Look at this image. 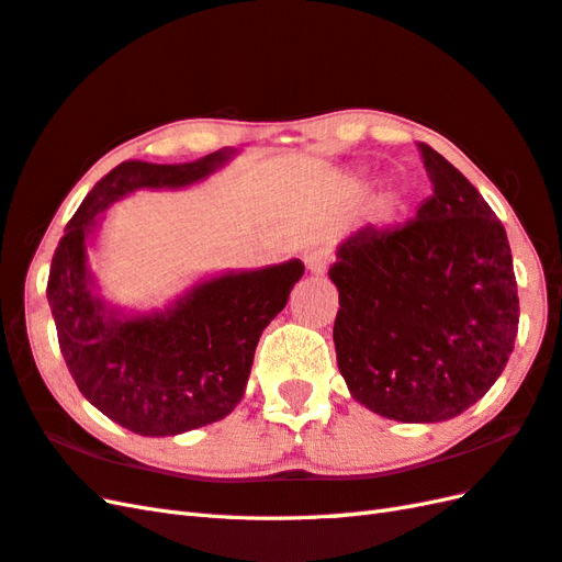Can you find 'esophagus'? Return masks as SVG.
<instances>
[{
  "label": "esophagus",
  "instance_id": "34e87169",
  "mask_svg": "<svg viewBox=\"0 0 562 562\" xmlns=\"http://www.w3.org/2000/svg\"><path fill=\"white\" fill-rule=\"evenodd\" d=\"M306 268L313 272V276H323V272L329 268V261H333V256H329L327 249H313L304 256Z\"/></svg>",
  "mask_w": 562,
  "mask_h": 562
}]
</instances>
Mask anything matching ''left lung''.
<instances>
[{"mask_svg": "<svg viewBox=\"0 0 562 562\" xmlns=\"http://www.w3.org/2000/svg\"><path fill=\"white\" fill-rule=\"evenodd\" d=\"M431 196L404 225L358 229L337 251V366L390 420L441 423L492 390L520 299L506 227L470 180L418 142Z\"/></svg>", "mask_w": 562, "mask_h": 562, "instance_id": "8db88e82", "label": "left lung"}]
</instances>
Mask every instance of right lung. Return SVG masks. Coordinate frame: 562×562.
Listing matches in <instances>:
<instances>
[{
	"label": "right lung",
	"instance_id": "right-lung-1",
	"mask_svg": "<svg viewBox=\"0 0 562 562\" xmlns=\"http://www.w3.org/2000/svg\"><path fill=\"white\" fill-rule=\"evenodd\" d=\"M227 158L194 164L123 161L99 180L54 251L47 299L59 349L78 390L106 418L142 437H172L223 420L247 386L256 344L284 308L304 263L233 272L199 284L166 313L106 315L85 270V237L97 215L139 187H182Z\"/></svg>",
	"mask_w": 562,
	"mask_h": 562
}]
</instances>
